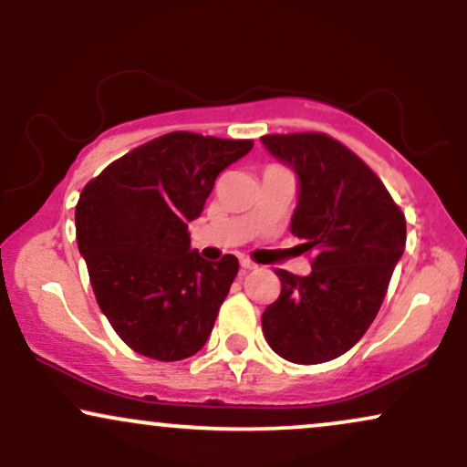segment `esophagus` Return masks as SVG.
<instances>
[{"instance_id":"esophagus-1","label":"esophagus","mask_w":467,"mask_h":467,"mask_svg":"<svg viewBox=\"0 0 467 467\" xmlns=\"http://www.w3.org/2000/svg\"><path fill=\"white\" fill-rule=\"evenodd\" d=\"M241 267H244V269H247V271H250V269H256V267H258V265H256V263H254V261H250V258H241Z\"/></svg>"}]
</instances>
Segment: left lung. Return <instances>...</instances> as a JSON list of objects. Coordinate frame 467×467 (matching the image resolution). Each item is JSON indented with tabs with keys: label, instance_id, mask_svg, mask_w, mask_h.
Wrapping results in <instances>:
<instances>
[{
	"label": "left lung",
	"instance_id": "8db88e82",
	"mask_svg": "<svg viewBox=\"0 0 467 467\" xmlns=\"http://www.w3.org/2000/svg\"><path fill=\"white\" fill-rule=\"evenodd\" d=\"M261 140L299 176L291 233L315 254L310 275L275 269L282 291L263 312V334L288 362H329L375 321L405 250V215L379 176L327 133Z\"/></svg>",
	"mask_w": 467,
	"mask_h": 467
}]
</instances>
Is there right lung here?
Here are the masks:
<instances>
[{
    "label": "right lung",
    "mask_w": 467,
    "mask_h": 467,
    "mask_svg": "<svg viewBox=\"0 0 467 467\" xmlns=\"http://www.w3.org/2000/svg\"><path fill=\"white\" fill-rule=\"evenodd\" d=\"M252 140L172 131L129 150L94 176L75 206L77 245L99 308L140 356L176 362L198 353L239 261L209 263L190 247L217 174Z\"/></svg>",
    "instance_id": "obj_1"
}]
</instances>
